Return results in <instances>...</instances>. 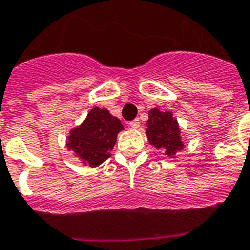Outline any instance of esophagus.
Here are the masks:
<instances>
[{"mask_svg": "<svg viewBox=\"0 0 250 250\" xmlns=\"http://www.w3.org/2000/svg\"><path fill=\"white\" fill-rule=\"evenodd\" d=\"M129 126L131 127V129H138V127L140 126V121H139V119H135V120L130 121Z\"/></svg>", "mask_w": 250, "mask_h": 250, "instance_id": "1", "label": "esophagus"}]
</instances>
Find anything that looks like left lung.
Returning <instances> with one entry per match:
<instances>
[{
	"label": "left lung",
	"mask_w": 250,
	"mask_h": 250,
	"mask_svg": "<svg viewBox=\"0 0 250 250\" xmlns=\"http://www.w3.org/2000/svg\"><path fill=\"white\" fill-rule=\"evenodd\" d=\"M147 129L145 131L147 141L155 149L161 150L167 158H176V154L184 149L182 130L173 112L154 107L149 111Z\"/></svg>",
	"instance_id": "obj_1"
}]
</instances>
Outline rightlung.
Segmentation results:
<instances>
[{
    "mask_svg": "<svg viewBox=\"0 0 250 250\" xmlns=\"http://www.w3.org/2000/svg\"><path fill=\"white\" fill-rule=\"evenodd\" d=\"M124 125L105 107H94L85 120L70 130L66 146L86 167H98L111 156L118 134Z\"/></svg>",
    "mask_w": 250,
    "mask_h": 250,
    "instance_id": "1",
    "label": "right lung"
}]
</instances>
